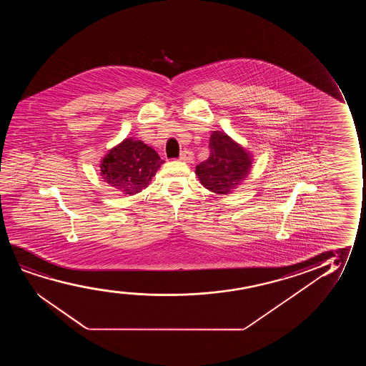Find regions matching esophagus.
<instances>
[{
	"label": "esophagus",
	"mask_w": 366,
	"mask_h": 366,
	"mask_svg": "<svg viewBox=\"0 0 366 366\" xmlns=\"http://www.w3.org/2000/svg\"><path fill=\"white\" fill-rule=\"evenodd\" d=\"M180 160L191 164V162H194V154L189 150L184 151L180 155Z\"/></svg>",
	"instance_id": "1"
}]
</instances>
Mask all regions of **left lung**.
I'll use <instances>...</instances> for the list:
<instances>
[{
  "mask_svg": "<svg viewBox=\"0 0 366 366\" xmlns=\"http://www.w3.org/2000/svg\"><path fill=\"white\" fill-rule=\"evenodd\" d=\"M210 151V157L196 166V176L211 192L230 195L249 177L254 156L224 131H212Z\"/></svg>",
  "mask_w": 366,
  "mask_h": 366,
  "instance_id": "left-lung-1",
  "label": "left lung"
}]
</instances>
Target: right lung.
I'll list each match as a JSON object with an SVG mask.
<instances>
[{"label":"right lung","mask_w":366,"mask_h":366,"mask_svg":"<svg viewBox=\"0 0 366 366\" xmlns=\"http://www.w3.org/2000/svg\"><path fill=\"white\" fill-rule=\"evenodd\" d=\"M165 161L152 147L135 137H126L100 161V175L122 195H135L150 185Z\"/></svg>","instance_id":"1"}]
</instances>
